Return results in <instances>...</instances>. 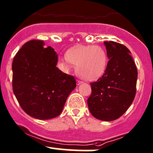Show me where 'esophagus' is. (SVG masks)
Segmentation results:
<instances>
[{"instance_id":"1","label":"esophagus","mask_w":153,"mask_h":153,"mask_svg":"<svg viewBox=\"0 0 153 153\" xmlns=\"http://www.w3.org/2000/svg\"><path fill=\"white\" fill-rule=\"evenodd\" d=\"M76 83H77V85H80V84H82V83H83V82L82 81H80V80H77V82H76Z\"/></svg>"}]
</instances>
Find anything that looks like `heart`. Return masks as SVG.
Here are the masks:
<instances>
[{
    "mask_svg": "<svg viewBox=\"0 0 153 153\" xmlns=\"http://www.w3.org/2000/svg\"><path fill=\"white\" fill-rule=\"evenodd\" d=\"M64 62L65 68H69V62L76 65L79 76L85 81H95L105 73L108 65L106 51L100 45L76 46L66 53Z\"/></svg>",
    "mask_w": 153,
    "mask_h": 153,
    "instance_id": "heart-1",
    "label": "heart"
}]
</instances>
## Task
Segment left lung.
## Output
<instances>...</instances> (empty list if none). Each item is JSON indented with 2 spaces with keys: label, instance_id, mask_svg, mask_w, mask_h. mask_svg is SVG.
<instances>
[{
  "label": "left lung",
  "instance_id": "obj_1",
  "mask_svg": "<svg viewBox=\"0 0 153 153\" xmlns=\"http://www.w3.org/2000/svg\"><path fill=\"white\" fill-rule=\"evenodd\" d=\"M109 59L102 77L91 82L87 102L91 114L100 120L112 121L123 115L134 100L137 71L129 50L114 42H104Z\"/></svg>",
  "mask_w": 153,
  "mask_h": 153
}]
</instances>
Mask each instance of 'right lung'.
Segmentation results:
<instances>
[{
  "label": "right lung",
  "instance_id": "1",
  "mask_svg": "<svg viewBox=\"0 0 153 153\" xmlns=\"http://www.w3.org/2000/svg\"><path fill=\"white\" fill-rule=\"evenodd\" d=\"M43 41L26 42L13 59V89L22 109L39 120L61 114L68 97L76 88L74 77L56 67L58 56Z\"/></svg>",
  "mask_w": 153,
  "mask_h": 153
}]
</instances>
